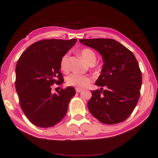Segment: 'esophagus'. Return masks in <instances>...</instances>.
<instances>
[{
	"mask_svg": "<svg viewBox=\"0 0 158 158\" xmlns=\"http://www.w3.org/2000/svg\"><path fill=\"white\" fill-rule=\"evenodd\" d=\"M75 89H76V92H77V93H79V92H82V89L78 88H76Z\"/></svg>",
	"mask_w": 158,
	"mask_h": 158,
	"instance_id": "34e87169",
	"label": "esophagus"
}]
</instances>
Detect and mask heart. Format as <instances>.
Returning <instances> with one entry per match:
<instances>
[{
	"instance_id": "b5f03b06",
	"label": "heart",
	"mask_w": 158,
	"mask_h": 158,
	"mask_svg": "<svg viewBox=\"0 0 158 158\" xmlns=\"http://www.w3.org/2000/svg\"><path fill=\"white\" fill-rule=\"evenodd\" d=\"M80 54L88 64L94 63L96 56H95V52L92 49L88 48L83 49L81 50ZM69 54L66 53L60 59V69L64 72H67L69 70ZM91 81H92V78L90 76L78 73H73L68 76L67 79H66V83L71 86L83 88L87 86L91 82Z\"/></svg>"
}]
</instances>
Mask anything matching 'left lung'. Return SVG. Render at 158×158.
<instances>
[{"instance_id":"1","label":"left lung","mask_w":158,"mask_h":158,"mask_svg":"<svg viewBox=\"0 0 158 158\" xmlns=\"http://www.w3.org/2000/svg\"><path fill=\"white\" fill-rule=\"evenodd\" d=\"M82 44L102 55L103 65L88 107L99 121L107 125L121 123L130 116L140 98L142 73L132 52L113 39H80Z\"/></svg>"}]
</instances>
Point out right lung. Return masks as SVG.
Masks as SVG:
<instances>
[{"label":"right lung","mask_w":158,"mask_h":158,"mask_svg":"<svg viewBox=\"0 0 158 158\" xmlns=\"http://www.w3.org/2000/svg\"><path fill=\"white\" fill-rule=\"evenodd\" d=\"M76 41V39L38 41L28 47L18 60L15 87L19 103L29 121L38 127L49 128L59 123L74 96L73 87L60 88L52 94L51 85L63 83L60 59Z\"/></svg>","instance_id":"right-lung-1"}]
</instances>
